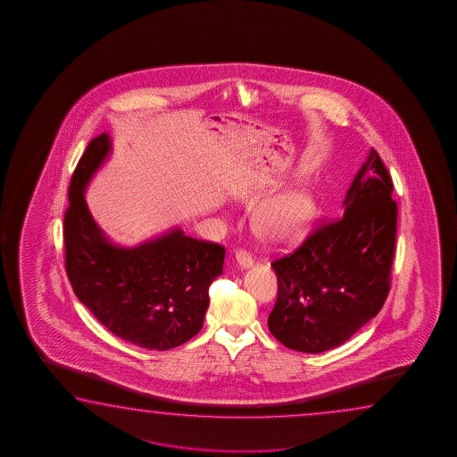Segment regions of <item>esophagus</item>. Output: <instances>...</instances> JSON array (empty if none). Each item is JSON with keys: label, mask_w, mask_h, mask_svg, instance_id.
<instances>
[{"label": "esophagus", "mask_w": 457, "mask_h": 457, "mask_svg": "<svg viewBox=\"0 0 457 457\" xmlns=\"http://www.w3.org/2000/svg\"><path fill=\"white\" fill-rule=\"evenodd\" d=\"M235 257H237V262H238L241 269H248V267H251V265L254 263L253 255L249 254L248 251H245V249H238Z\"/></svg>", "instance_id": "esophagus-1"}]
</instances>
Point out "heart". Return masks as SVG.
<instances>
[{
  "mask_svg": "<svg viewBox=\"0 0 457 457\" xmlns=\"http://www.w3.org/2000/svg\"><path fill=\"white\" fill-rule=\"evenodd\" d=\"M313 214V196L307 190H293L263 203L255 211L254 227L265 240H293L309 227Z\"/></svg>",
  "mask_w": 457,
  "mask_h": 457,
  "instance_id": "b5f03b06",
  "label": "heart"
}]
</instances>
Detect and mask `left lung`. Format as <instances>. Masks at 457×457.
I'll list each match as a JSON object with an SVG mask.
<instances>
[{
    "label": "left lung",
    "instance_id": "left-lung-1",
    "mask_svg": "<svg viewBox=\"0 0 457 457\" xmlns=\"http://www.w3.org/2000/svg\"><path fill=\"white\" fill-rule=\"evenodd\" d=\"M394 182L371 148L344 200V216L318 225L271 262L278 295L269 329L285 347L321 353L379 313L390 291L396 214Z\"/></svg>",
    "mask_w": 457,
    "mask_h": 457
}]
</instances>
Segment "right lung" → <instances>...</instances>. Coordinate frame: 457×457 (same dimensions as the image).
<instances>
[{
    "instance_id": "obj_1",
    "label": "right lung",
    "mask_w": 457,
    "mask_h": 457,
    "mask_svg": "<svg viewBox=\"0 0 457 457\" xmlns=\"http://www.w3.org/2000/svg\"><path fill=\"white\" fill-rule=\"evenodd\" d=\"M110 147L107 132L91 140L70 180L63 217L70 285L120 339L148 350L178 347L202 329L209 287L222 275L225 248L179 228L136 248L112 245L85 202L86 186Z\"/></svg>"
}]
</instances>
